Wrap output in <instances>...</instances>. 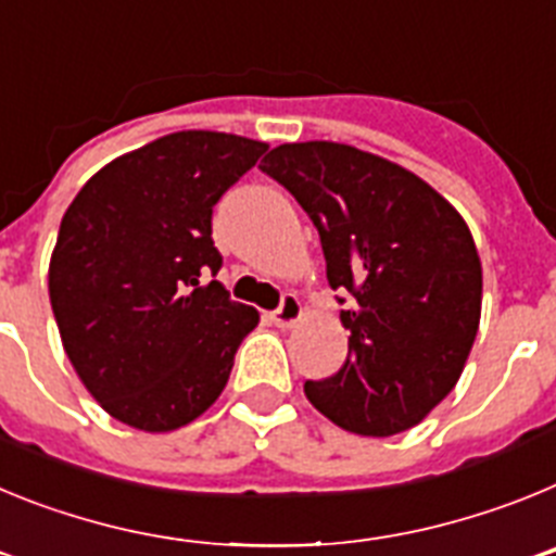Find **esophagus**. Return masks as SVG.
I'll use <instances>...</instances> for the list:
<instances>
[{
    "instance_id": "34e87169",
    "label": "esophagus",
    "mask_w": 556,
    "mask_h": 556,
    "mask_svg": "<svg viewBox=\"0 0 556 556\" xmlns=\"http://www.w3.org/2000/svg\"><path fill=\"white\" fill-rule=\"evenodd\" d=\"M301 317H303V306H301V301L294 298V294H283L281 306L273 312V323L278 328H292L294 323L301 320Z\"/></svg>"
}]
</instances>
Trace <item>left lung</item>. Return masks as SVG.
<instances>
[{"mask_svg": "<svg viewBox=\"0 0 556 556\" xmlns=\"http://www.w3.org/2000/svg\"><path fill=\"white\" fill-rule=\"evenodd\" d=\"M262 172L320 233L351 331L345 365L306 381V397L353 434L412 429L454 390L479 331L481 262L468 225L426 180L356 147L281 144Z\"/></svg>", "mask_w": 556, "mask_h": 556, "instance_id": "1", "label": "left lung"}]
</instances>
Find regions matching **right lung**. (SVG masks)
Instances as JSON below:
<instances>
[{"label":"right lung","instance_id":"obj_1","mask_svg":"<svg viewBox=\"0 0 556 556\" xmlns=\"http://www.w3.org/2000/svg\"><path fill=\"white\" fill-rule=\"evenodd\" d=\"M264 152L230 132H172L102 166L63 214L49 262L58 331L86 390L132 429L203 415L258 323L205 278L223 267L214 205Z\"/></svg>","mask_w":556,"mask_h":556}]
</instances>
